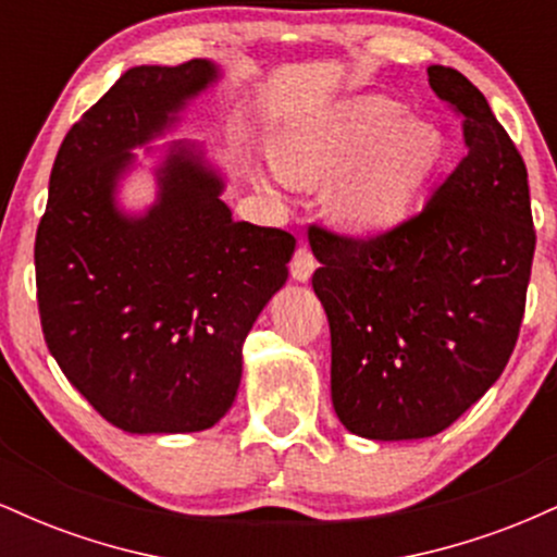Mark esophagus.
<instances>
[{
    "label": "esophagus",
    "instance_id": "34e87169",
    "mask_svg": "<svg viewBox=\"0 0 557 557\" xmlns=\"http://www.w3.org/2000/svg\"><path fill=\"white\" fill-rule=\"evenodd\" d=\"M314 270H317L314 253H311V248L306 246V243H300V246L296 248V253H293V259H290L293 280H298V283H306V280L314 274Z\"/></svg>",
    "mask_w": 557,
    "mask_h": 557
}]
</instances>
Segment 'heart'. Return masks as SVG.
<instances>
[{
    "label": "heart",
    "mask_w": 557,
    "mask_h": 557,
    "mask_svg": "<svg viewBox=\"0 0 557 557\" xmlns=\"http://www.w3.org/2000/svg\"><path fill=\"white\" fill-rule=\"evenodd\" d=\"M440 157L437 127L406 123V107L387 96H356L287 123L267 172L277 185L324 183L356 163L332 188L330 214L350 230L376 233L403 220Z\"/></svg>",
    "instance_id": "heart-1"
}]
</instances>
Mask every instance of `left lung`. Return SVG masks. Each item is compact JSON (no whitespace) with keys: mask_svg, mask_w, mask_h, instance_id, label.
Here are the masks:
<instances>
[{"mask_svg":"<svg viewBox=\"0 0 557 557\" xmlns=\"http://www.w3.org/2000/svg\"><path fill=\"white\" fill-rule=\"evenodd\" d=\"M466 157L421 212L385 233L311 225V277L330 319L332 406L369 440L440 434L503 374L534 259L527 164L466 75L432 65Z\"/></svg>","mask_w":557,"mask_h":557,"instance_id":"8db88e82","label":"left lung"}]
</instances>
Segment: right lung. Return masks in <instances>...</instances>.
Here are the masks:
<instances>
[{
    "mask_svg": "<svg viewBox=\"0 0 557 557\" xmlns=\"http://www.w3.org/2000/svg\"><path fill=\"white\" fill-rule=\"evenodd\" d=\"M216 78L207 60L131 67L70 127L36 230L44 341L78 393L133 434L201 432L233 406L243 341L285 285L296 238L235 222L222 181L172 146L144 216L114 207L133 146Z\"/></svg>",
    "mask_w": 557,
    "mask_h": 557,
    "instance_id": "obj_1",
    "label": "right lung"
}]
</instances>
